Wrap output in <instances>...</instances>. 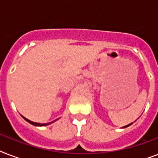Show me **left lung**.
Here are the masks:
<instances>
[{
  "instance_id": "obj_1",
  "label": "left lung",
  "mask_w": 158,
  "mask_h": 158,
  "mask_svg": "<svg viewBox=\"0 0 158 158\" xmlns=\"http://www.w3.org/2000/svg\"><path fill=\"white\" fill-rule=\"evenodd\" d=\"M133 123H130V124H129V125H125V126H124V127H122V128H126V127H128V126H130V125H132Z\"/></svg>"
}]
</instances>
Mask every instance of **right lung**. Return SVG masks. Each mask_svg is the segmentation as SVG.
I'll return each mask as SVG.
<instances>
[{"label":"right lung","mask_w":158,"mask_h":158,"mask_svg":"<svg viewBox=\"0 0 158 158\" xmlns=\"http://www.w3.org/2000/svg\"><path fill=\"white\" fill-rule=\"evenodd\" d=\"M23 118L24 119V120H26V121H28V123H30L31 125H35V126H45V125H50V124H52V123H53L54 121H56V120H54V121H52V122H50V123H46V124H40V123H36V122H33V121H31V120H28L27 118L23 117Z\"/></svg>","instance_id":"obj_1"}]
</instances>
